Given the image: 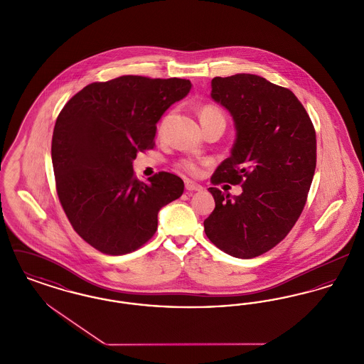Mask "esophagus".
<instances>
[{"label": "esophagus", "instance_id": "esophagus-1", "mask_svg": "<svg viewBox=\"0 0 364 364\" xmlns=\"http://www.w3.org/2000/svg\"><path fill=\"white\" fill-rule=\"evenodd\" d=\"M186 190L187 191H202L203 188L199 186V184H196V183H193V181H191V180H186Z\"/></svg>", "mask_w": 364, "mask_h": 364}]
</instances>
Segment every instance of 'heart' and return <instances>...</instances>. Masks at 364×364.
Returning <instances> with one entry per match:
<instances>
[{
    "label": "heart",
    "mask_w": 364,
    "mask_h": 364,
    "mask_svg": "<svg viewBox=\"0 0 364 364\" xmlns=\"http://www.w3.org/2000/svg\"><path fill=\"white\" fill-rule=\"evenodd\" d=\"M199 117H200V122H211V120H215V119L225 120L223 112L217 106H214V105H205L200 109V112H199ZM178 168L181 171H184L186 173L192 174V176H196V174L199 173V171H200L199 162L195 161V159H190V158L181 159L178 162Z\"/></svg>",
    "instance_id": "heart-1"
}]
</instances>
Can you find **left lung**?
<instances>
[{
	"instance_id": "obj_1",
	"label": "left lung",
	"mask_w": 364,
	"mask_h": 364,
	"mask_svg": "<svg viewBox=\"0 0 364 364\" xmlns=\"http://www.w3.org/2000/svg\"><path fill=\"white\" fill-rule=\"evenodd\" d=\"M211 98L230 112L237 131L211 184H240L242 192L230 198L208 188L215 208L205 232L228 255L251 259L284 240L306 206L316 166L315 128L289 88L258 75L214 77Z\"/></svg>"
}]
</instances>
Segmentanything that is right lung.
Here are the masks:
<instances>
[{"mask_svg":"<svg viewBox=\"0 0 364 364\" xmlns=\"http://www.w3.org/2000/svg\"><path fill=\"white\" fill-rule=\"evenodd\" d=\"M191 90L187 79L125 75L75 94L54 125L55 190L75 232L107 255L136 251L156 235L158 211L181 196L183 180H138L132 161L154 149L156 122Z\"/></svg>","mask_w":364,"mask_h":364,"instance_id":"1","label":"right lung"}]
</instances>
